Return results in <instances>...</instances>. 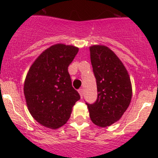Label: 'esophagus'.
<instances>
[{
    "label": "esophagus",
    "mask_w": 158,
    "mask_h": 158,
    "mask_svg": "<svg viewBox=\"0 0 158 158\" xmlns=\"http://www.w3.org/2000/svg\"><path fill=\"white\" fill-rule=\"evenodd\" d=\"M78 91H79V94H80L81 98H82V95H83V89H82V88H80V89H79V90H78Z\"/></svg>",
    "instance_id": "1"
}]
</instances>
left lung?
Wrapping results in <instances>:
<instances>
[{
	"label": "left lung",
	"instance_id": "obj_1",
	"mask_svg": "<svg viewBox=\"0 0 158 158\" xmlns=\"http://www.w3.org/2000/svg\"><path fill=\"white\" fill-rule=\"evenodd\" d=\"M89 51L98 97L93 104H86L92 122L105 127L120 120L128 108L132 95L131 84L123 63L111 49L94 45Z\"/></svg>",
	"mask_w": 158,
	"mask_h": 158
}]
</instances>
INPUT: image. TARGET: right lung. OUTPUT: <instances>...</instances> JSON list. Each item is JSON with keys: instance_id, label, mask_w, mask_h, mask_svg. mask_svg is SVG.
<instances>
[{"instance_id": "1", "label": "right lung", "mask_w": 158, "mask_h": 158, "mask_svg": "<svg viewBox=\"0 0 158 158\" xmlns=\"http://www.w3.org/2000/svg\"><path fill=\"white\" fill-rule=\"evenodd\" d=\"M78 51L72 45H52L30 68L24 95L31 116L45 127L56 129L66 123L80 99L68 70Z\"/></svg>"}]
</instances>
